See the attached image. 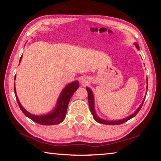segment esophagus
Instances as JSON below:
<instances>
[{
    "instance_id": "34e87169",
    "label": "esophagus",
    "mask_w": 161,
    "mask_h": 161,
    "mask_svg": "<svg viewBox=\"0 0 161 161\" xmlns=\"http://www.w3.org/2000/svg\"><path fill=\"white\" fill-rule=\"evenodd\" d=\"M88 82H89V81H88V80H87L86 78H83L82 80H81V83L82 84H84H84H86Z\"/></svg>"
}]
</instances>
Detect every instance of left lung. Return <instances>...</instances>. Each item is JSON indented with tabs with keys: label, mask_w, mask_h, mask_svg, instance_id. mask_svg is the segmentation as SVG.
<instances>
[{
	"label": "left lung",
	"mask_w": 161,
	"mask_h": 161,
	"mask_svg": "<svg viewBox=\"0 0 161 161\" xmlns=\"http://www.w3.org/2000/svg\"><path fill=\"white\" fill-rule=\"evenodd\" d=\"M135 45H136V48H137L138 50H139V46H138L137 43H135ZM147 88H148V86H147ZM86 89L87 92H88V101H89V108H90L91 113H92V115H93V117H94V119H95V121H97L98 123H99V124H107V125H119V124L125 123V122L129 121V119H132L133 117H134L136 115V114L138 113V111L141 110V107H142L144 100H145V98H144V100L143 101V102L141 103L140 107L137 108V110H136L134 113L132 114L131 115H130L129 116L126 117V118H125L124 119H121V120H118V121H107V120H104V119H102L99 118V117L97 116V114H96V111H95V109H94L93 93H92L91 89L88 88V87H86Z\"/></svg>",
	"instance_id": "8db88e82"
}]
</instances>
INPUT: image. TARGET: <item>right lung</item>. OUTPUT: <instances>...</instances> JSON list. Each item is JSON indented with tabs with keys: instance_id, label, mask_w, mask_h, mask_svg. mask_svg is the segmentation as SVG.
<instances>
[{
	"instance_id": "1",
	"label": "right lung",
	"mask_w": 161,
	"mask_h": 161,
	"mask_svg": "<svg viewBox=\"0 0 161 161\" xmlns=\"http://www.w3.org/2000/svg\"><path fill=\"white\" fill-rule=\"evenodd\" d=\"M22 59V56L20 59V62ZM80 87V84H79L78 81H75L74 82H72L64 87V89L62 90V93L59 95V97L58 100V103H57L56 107L54 108V109L51 111L50 114H46V115H33L29 113L28 111H27L25 108L23 107V106L21 105L18 100V98L16 94V90H15V86L14 83V92L15 95L16 97V100H17L18 103L19 105V107L23 111V113L25 115L28 117L29 119H31L32 121L36 122V123L45 125V126H50V125H55L60 124L61 122L64 121L67 114V107L69 104V102L70 101L71 97L75 93V91Z\"/></svg>"
}]
</instances>
